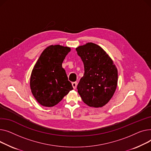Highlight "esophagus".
Wrapping results in <instances>:
<instances>
[{
	"label": "esophagus",
	"instance_id": "1",
	"mask_svg": "<svg viewBox=\"0 0 151 151\" xmlns=\"http://www.w3.org/2000/svg\"><path fill=\"white\" fill-rule=\"evenodd\" d=\"M72 85H73V88H74V89L75 90L76 88H77V82H73V83H72Z\"/></svg>",
	"mask_w": 151,
	"mask_h": 151
}]
</instances>
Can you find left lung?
Instances as JSON below:
<instances>
[{
	"label": "left lung",
	"instance_id": "1",
	"mask_svg": "<svg viewBox=\"0 0 151 151\" xmlns=\"http://www.w3.org/2000/svg\"><path fill=\"white\" fill-rule=\"evenodd\" d=\"M85 73L78 85V93L90 107L99 108L111 99L118 84V70L113 61L99 46L88 42L76 49Z\"/></svg>",
	"mask_w": 151,
	"mask_h": 151
}]
</instances>
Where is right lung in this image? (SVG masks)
<instances>
[{"label": "right lung", "instance_id": "1", "mask_svg": "<svg viewBox=\"0 0 151 151\" xmlns=\"http://www.w3.org/2000/svg\"><path fill=\"white\" fill-rule=\"evenodd\" d=\"M70 48L51 45L44 49L32 71L30 86L37 102L44 107L58 104L73 90L62 63Z\"/></svg>", "mask_w": 151, "mask_h": 151}]
</instances>
